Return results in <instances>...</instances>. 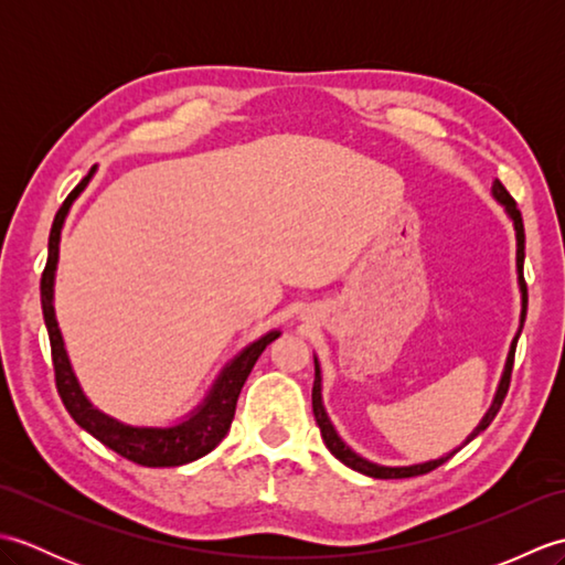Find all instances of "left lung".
I'll list each match as a JSON object with an SVG mask.
<instances>
[{
	"instance_id": "1",
	"label": "left lung",
	"mask_w": 565,
	"mask_h": 565,
	"mask_svg": "<svg viewBox=\"0 0 565 565\" xmlns=\"http://www.w3.org/2000/svg\"><path fill=\"white\" fill-rule=\"evenodd\" d=\"M490 194H493V199L500 203L502 209H505L508 218L512 221V227H514V239H518V286H520V298H522V310H520V328H518V334L512 338V344H510V352H508V359H505V369H502V376H500V383H498V391L493 395V403H490L488 413L483 415L481 423L476 425V429L471 431L463 439V444H468L471 439H476L481 431L493 423V417L498 415L502 401H505L508 395V388H510V374H512V362H514V347H518V340H520V332L524 328V318H526V284H524V276H522V267H524V225H522V213L518 209V203H514V199L508 194V189L502 186L498 179L493 182V189H490ZM316 359V381H313V415H316V423L320 427V435H322V441H326V447L330 449V454L334 456V459H340L344 466H350L352 471H359L364 476H371V478H381V481H388V478H411V476H419V473H427L431 471V468L441 466L444 461H449L451 456L459 451L454 449L449 454L439 456V459H429V461H423V463H411V466H386V463H376V461H369L364 459L362 454H356L350 444H347L340 435L338 429H334V425L330 423L328 417V411L326 405H322V371H320V362L318 356L313 354Z\"/></svg>"
}]
</instances>
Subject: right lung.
Returning a JSON list of instances; mask_svg holds the SVG:
<instances>
[{"label": "right lung", "mask_w": 565, "mask_h": 565, "mask_svg": "<svg viewBox=\"0 0 565 565\" xmlns=\"http://www.w3.org/2000/svg\"><path fill=\"white\" fill-rule=\"evenodd\" d=\"M94 172H97V167H92L89 174L72 189V194L65 199V203L55 215L51 239H47V264L41 279V306L47 338H51L57 393L60 398H63L67 413L82 429H87L92 437H97L104 444V447L121 454L128 461L150 468H167L196 461L201 456H206L209 451L218 447L223 437L227 435V429H231V423L235 417L237 395L243 391L252 366H255L259 354L267 350V344L279 338L281 330L264 332L262 338L243 347V350L221 369V374L215 376L211 388L194 411H189L184 417L174 419L170 425H130L124 423V419L99 411V407L87 398V393L82 391L75 369L70 364L65 340L63 332H60L53 306L55 271L60 259V235H63V225L67 221L72 203H75L82 191L87 189Z\"/></svg>", "instance_id": "add662e5"}]
</instances>
